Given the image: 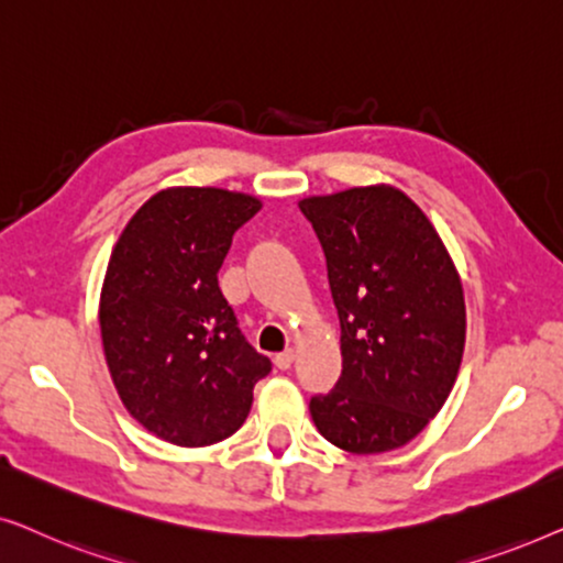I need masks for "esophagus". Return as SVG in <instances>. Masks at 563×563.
<instances>
[{
  "label": "esophagus",
  "mask_w": 563,
  "mask_h": 563,
  "mask_svg": "<svg viewBox=\"0 0 563 563\" xmlns=\"http://www.w3.org/2000/svg\"><path fill=\"white\" fill-rule=\"evenodd\" d=\"M291 361H295V351L287 349V351L276 353V356H274V366H276V368H282V372H284V368H289V366H291Z\"/></svg>",
  "instance_id": "34e87169"
}]
</instances>
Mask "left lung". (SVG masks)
<instances>
[{"instance_id":"obj_1","label":"left lung","mask_w":563,"mask_h":563,"mask_svg":"<svg viewBox=\"0 0 563 563\" xmlns=\"http://www.w3.org/2000/svg\"><path fill=\"white\" fill-rule=\"evenodd\" d=\"M341 320V379L310 399L314 426L349 453L410 443L459 376L466 305L433 222L387 184L307 197Z\"/></svg>"}]
</instances>
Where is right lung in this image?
Listing matches in <instances>:
<instances>
[{
  "mask_svg": "<svg viewBox=\"0 0 563 563\" xmlns=\"http://www.w3.org/2000/svg\"><path fill=\"white\" fill-rule=\"evenodd\" d=\"M258 210L241 191L164 189L112 249L99 297L107 366L128 412L174 445L233 435L272 372L218 284L235 230Z\"/></svg>",
  "mask_w": 563,
  "mask_h": 563,
  "instance_id": "obj_1",
  "label": "right lung"
}]
</instances>
